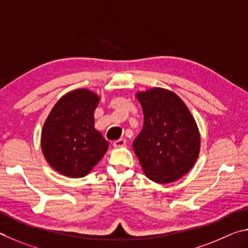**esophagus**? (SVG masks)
Here are the masks:
<instances>
[{"instance_id":"1","label":"esophagus","mask_w":248,"mask_h":248,"mask_svg":"<svg viewBox=\"0 0 248 248\" xmlns=\"http://www.w3.org/2000/svg\"><path fill=\"white\" fill-rule=\"evenodd\" d=\"M125 145H126V140H123V138L113 142V147H114V148H121V147H124Z\"/></svg>"}]
</instances>
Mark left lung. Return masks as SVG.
Returning <instances> with one entry per match:
<instances>
[{
    "mask_svg": "<svg viewBox=\"0 0 248 248\" xmlns=\"http://www.w3.org/2000/svg\"><path fill=\"white\" fill-rule=\"evenodd\" d=\"M144 126L133 142L142 171L159 184L177 181L190 171L201 150V134L179 95L164 88L136 93Z\"/></svg>",
    "mask_w": 248,
    "mask_h": 248,
    "instance_id": "obj_1",
    "label": "left lung"
}]
</instances>
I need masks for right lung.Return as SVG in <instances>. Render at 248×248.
<instances>
[{"mask_svg": "<svg viewBox=\"0 0 248 248\" xmlns=\"http://www.w3.org/2000/svg\"><path fill=\"white\" fill-rule=\"evenodd\" d=\"M99 101V95L89 89L69 91L55 103L43 124L42 154L62 175L86 176L108 151V140L94 128Z\"/></svg>", "mask_w": 248, "mask_h": 248, "instance_id": "right-lung-1", "label": "right lung"}]
</instances>
